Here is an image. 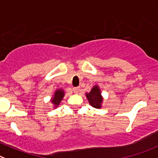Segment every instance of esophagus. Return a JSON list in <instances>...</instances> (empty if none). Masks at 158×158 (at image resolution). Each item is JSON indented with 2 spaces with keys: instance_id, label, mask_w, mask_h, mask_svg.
Instances as JSON below:
<instances>
[{
  "instance_id": "34e87169",
  "label": "esophagus",
  "mask_w": 158,
  "mask_h": 158,
  "mask_svg": "<svg viewBox=\"0 0 158 158\" xmlns=\"http://www.w3.org/2000/svg\"><path fill=\"white\" fill-rule=\"evenodd\" d=\"M72 90H73L75 94H78L79 92V87H73Z\"/></svg>"
}]
</instances>
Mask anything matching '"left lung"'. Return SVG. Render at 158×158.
Wrapping results in <instances>:
<instances>
[{
    "mask_svg": "<svg viewBox=\"0 0 158 158\" xmlns=\"http://www.w3.org/2000/svg\"><path fill=\"white\" fill-rule=\"evenodd\" d=\"M86 97L89 101V104L95 108H101L102 107L103 98L101 95V91L97 85L93 86L90 92L86 93Z\"/></svg>",
    "mask_w": 158,
    "mask_h": 158,
    "instance_id": "obj_1",
    "label": "left lung"
}]
</instances>
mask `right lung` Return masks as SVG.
<instances>
[{
	"mask_svg": "<svg viewBox=\"0 0 158 158\" xmlns=\"http://www.w3.org/2000/svg\"><path fill=\"white\" fill-rule=\"evenodd\" d=\"M64 96V91L63 90V89H56V91L54 92V95L51 97V102L52 103V104L54 105V108L58 107V105L61 104V101L63 100Z\"/></svg>",
	"mask_w": 158,
	"mask_h": 158,
	"instance_id": "1",
	"label": "right lung"
}]
</instances>
